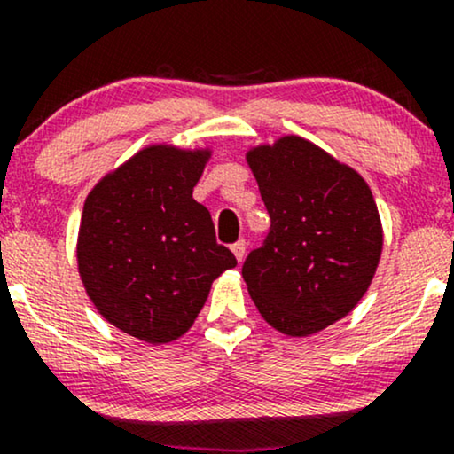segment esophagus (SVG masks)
I'll use <instances>...</instances> for the list:
<instances>
[{
	"mask_svg": "<svg viewBox=\"0 0 454 454\" xmlns=\"http://www.w3.org/2000/svg\"><path fill=\"white\" fill-rule=\"evenodd\" d=\"M245 249H247V245H245L243 239H241V241H237V243L232 245V254H234V258H237V262H243Z\"/></svg>",
	"mask_w": 454,
	"mask_h": 454,
	"instance_id": "1",
	"label": "esophagus"
}]
</instances>
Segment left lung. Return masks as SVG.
I'll use <instances>...</instances> for the list:
<instances>
[{
    "mask_svg": "<svg viewBox=\"0 0 454 454\" xmlns=\"http://www.w3.org/2000/svg\"><path fill=\"white\" fill-rule=\"evenodd\" d=\"M270 232L243 264L260 316L288 337H309L346 317L372 286L384 245L367 181L303 137L245 151Z\"/></svg>",
    "mask_w": 454,
    "mask_h": 454,
    "instance_id": "8db88e82",
    "label": "left lung"
}]
</instances>
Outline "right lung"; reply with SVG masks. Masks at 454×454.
Listing matches in <instances>:
<instances>
[{"label":"right lung","instance_id":"obj_1","mask_svg":"<svg viewBox=\"0 0 454 454\" xmlns=\"http://www.w3.org/2000/svg\"><path fill=\"white\" fill-rule=\"evenodd\" d=\"M213 147L147 145L91 187L76 237L82 288L104 320L138 341L170 343L237 267L192 198Z\"/></svg>","mask_w":454,"mask_h":454}]
</instances>
